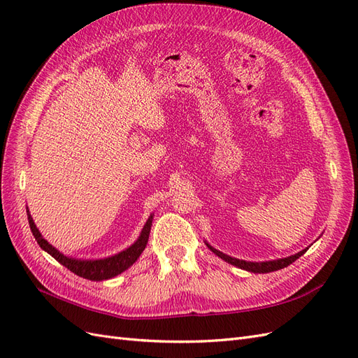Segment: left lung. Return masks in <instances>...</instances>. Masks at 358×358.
Returning <instances> with one entry per match:
<instances>
[{
	"instance_id": "left-lung-1",
	"label": "left lung",
	"mask_w": 358,
	"mask_h": 358,
	"mask_svg": "<svg viewBox=\"0 0 358 358\" xmlns=\"http://www.w3.org/2000/svg\"><path fill=\"white\" fill-rule=\"evenodd\" d=\"M206 245H208V243H206ZM208 246L210 248V251L213 254H216L220 258H222L224 262L241 267V268H245V270H248V272H254V273H268V272H275V270H279V268H284V267L289 266L291 263H294L299 257H301L303 254L308 251V248H306V249H303V251H300L299 254H294V255L287 257V258L273 259V262H264V263H252V262H243V259H237V258L229 257V255H225L220 251H216V249L212 248L210 245H208Z\"/></svg>"
}]
</instances>
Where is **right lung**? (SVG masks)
Masks as SVG:
<instances>
[{
  "label": "right lung",
  "instance_id": "obj_1",
  "mask_svg": "<svg viewBox=\"0 0 358 358\" xmlns=\"http://www.w3.org/2000/svg\"><path fill=\"white\" fill-rule=\"evenodd\" d=\"M27 213H28V222L31 227L32 236L36 237V241L40 245V248L45 249L48 254H50L62 266H66L74 275H78L85 279H90V280L110 279L119 273H122L124 270H127L129 266H133V263H136V259L140 257V254H142L143 249L146 248L150 225H152V216H150V218L146 221L143 230H142V234H140L136 243L129 246L128 249H125V251L119 252L113 257H109V258L94 259V262H83V259H76V258H69L66 255H62L52 245H49L48 241H45L41 237V234L36 227L34 221H32L28 210H27Z\"/></svg>",
  "mask_w": 358,
  "mask_h": 358
}]
</instances>
